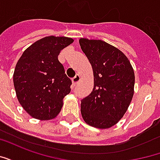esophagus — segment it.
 Returning <instances> with one entry per match:
<instances>
[{"label": "esophagus", "instance_id": "34e87169", "mask_svg": "<svg viewBox=\"0 0 160 160\" xmlns=\"http://www.w3.org/2000/svg\"><path fill=\"white\" fill-rule=\"evenodd\" d=\"M80 75H76L74 78H73V80H72V83H73V87H75L77 84L80 82Z\"/></svg>", "mask_w": 160, "mask_h": 160}]
</instances>
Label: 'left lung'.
<instances>
[{"label":"left lung","mask_w":160,"mask_h":160,"mask_svg":"<svg viewBox=\"0 0 160 160\" xmlns=\"http://www.w3.org/2000/svg\"><path fill=\"white\" fill-rule=\"evenodd\" d=\"M80 48L92 67V92L81 100L84 121L98 128H108L123 117L134 95V73L120 49L102 40L80 38Z\"/></svg>","instance_id":"left-lung-1"}]
</instances>
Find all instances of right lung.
Returning <instances> with one entry per match:
<instances>
[{
	"label": "right lung",
	"mask_w": 160,
	"mask_h": 160,
	"mask_svg": "<svg viewBox=\"0 0 160 160\" xmlns=\"http://www.w3.org/2000/svg\"><path fill=\"white\" fill-rule=\"evenodd\" d=\"M73 42L66 37H45L28 47L16 64L13 85L17 98L32 118L50 120L59 114L72 81L58 55Z\"/></svg>",
	"instance_id": "1"
}]
</instances>
